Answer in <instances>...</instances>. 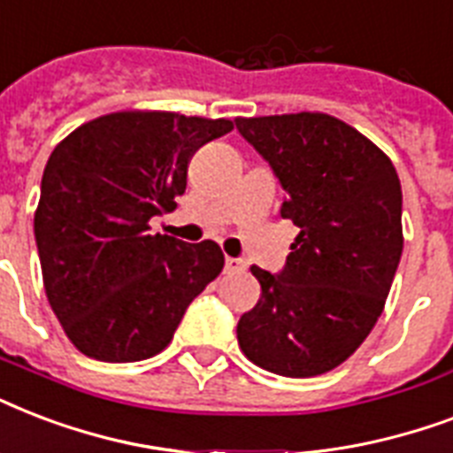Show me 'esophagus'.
Returning a JSON list of instances; mask_svg holds the SVG:
<instances>
[{"label": "esophagus", "mask_w": 453, "mask_h": 453, "mask_svg": "<svg viewBox=\"0 0 453 453\" xmlns=\"http://www.w3.org/2000/svg\"><path fill=\"white\" fill-rule=\"evenodd\" d=\"M226 272H245V262L241 257H226Z\"/></svg>", "instance_id": "34e87169"}]
</instances>
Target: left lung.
<instances>
[{
	"instance_id": "8db88e82",
	"label": "left lung",
	"mask_w": 453,
	"mask_h": 453,
	"mask_svg": "<svg viewBox=\"0 0 453 453\" xmlns=\"http://www.w3.org/2000/svg\"><path fill=\"white\" fill-rule=\"evenodd\" d=\"M238 132L274 167L300 226L279 276L252 265L262 296L236 326L252 364L286 378L340 366L383 314L397 272L402 184L383 150L326 113L236 118Z\"/></svg>"
}]
</instances>
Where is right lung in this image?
Listing matches in <instances>:
<instances>
[{
  "label": "right lung",
  "instance_id": "right-lung-1",
  "mask_svg": "<svg viewBox=\"0 0 453 453\" xmlns=\"http://www.w3.org/2000/svg\"><path fill=\"white\" fill-rule=\"evenodd\" d=\"M231 129L226 118L118 111L73 129L49 156L35 238L47 300L80 352L111 364L163 352L219 276L215 241L149 234V222L177 208L196 150Z\"/></svg>",
  "mask_w": 453,
  "mask_h": 453
}]
</instances>
